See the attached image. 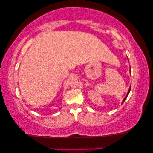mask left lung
Returning <instances> with one entry per match:
<instances>
[{"mask_svg": "<svg viewBox=\"0 0 153 153\" xmlns=\"http://www.w3.org/2000/svg\"><path fill=\"white\" fill-rule=\"evenodd\" d=\"M129 91H130V88H129V91H128V93H127V96H126V97H125L124 98V100H123V102H125V100H126V98H127V95H129Z\"/></svg>", "mask_w": 153, "mask_h": 153, "instance_id": "8db88e82", "label": "left lung"}]
</instances>
